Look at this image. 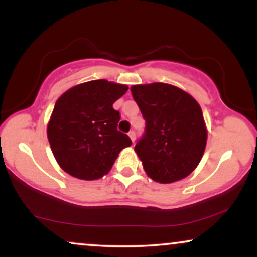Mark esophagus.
Returning <instances> with one entry per match:
<instances>
[{
    "label": "esophagus",
    "instance_id": "obj_1",
    "mask_svg": "<svg viewBox=\"0 0 257 257\" xmlns=\"http://www.w3.org/2000/svg\"><path fill=\"white\" fill-rule=\"evenodd\" d=\"M128 134H129V137H131L133 143H134V141H135V132L134 131H131V132L128 133Z\"/></svg>",
    "mask_w": 257,
    "mask_h": 257
}]
</instances>
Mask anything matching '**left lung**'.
<instances>
[{"label":"left lung","instance_id":"left-lung-1","mask_svg":"<svg viewBox=\"0 0 257 257\" xmlns=\"http://www.w3.org/2000/svg\"><path fill=\"white\" fill-rule=\"evenodd\" d=\"M131 90L145 119V131L135 144V152L147 175L161 184L190 175L206 145L198 102L167 83L133 85Z\"/></svg>","mask_w":257,"mask_h":257}]
</instances>
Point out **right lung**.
<instances>
[{
    "label": "right lung",
    "instance_id": "add662e5",
    "mask_svg": "<svg viewBox=\"0 0 257 257\" xmlns=\"http://www.w3.org/2000/svg\"><path fill=\"white\" fill-rule=\"evenodd\" d=\"M128 87L96 79L76 85L55 102L47 135L53 155L66 173L95 180L110 172L132 140L117 129L120 113L113 102Z\"/></svg>",
    "mask_w": 257,
    "mask_h": 257
}]
</instances>
